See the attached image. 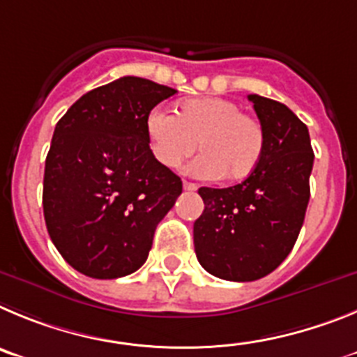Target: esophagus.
<instances>
[{
	"label": "esophagus",
	"mask_w": 357,
	"mask_h": 357,
	"mask_svg": "<svg viewBox=\"0 0 357 357\" xmlns=\"http://www.w3.org/2000/svg\"><path fill=\"white\" fill-rule=\"evenodd\" d=\"M183 188L188 192H194V190H197V185H195V183H190V181H183Z\"/></svg>",
	"instance_id": "esophagus-1"
}]
</instances>
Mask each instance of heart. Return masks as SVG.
Instances as JSON below:
<instances>
[{"label": "heart", "instance_id": "obj_1", "mask_svg": "<svg viewBox=\"0 0 357 357\" xmlns=\"http://www.w3.org/2000/svg\"><path fill=\"white\" fill-rule=\"evenodd\" d=\"M151 153L167 169H176L202 151L190 163L199 178L242 181L259 165L265 151V131L240 105L222 98L188 99L178 105L174 115L155 108L146 119Z\"/></svg>", "mask_w": 357, "mask_h": 357}]
</instances>
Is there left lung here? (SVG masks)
<instances>
[{
  "label": "left lung",
  "instance_id": "left-lung-1",
  "mask_svg": "<svg viewBox=\"0 0 357 357\" xmlns=\"http://www.w3.org/2000/svg\"><path fill=\"white\" fill-rule=\"evenodd\" d=\"M265 131L256 171L227 188L201 186L204 211L194 222L199 263L226 281H256L290 255L310 202L313 149L306 124L282 102L250 94Z\"/></svg>",
  "mask_w": 357,
  "mask_h": 357
}]
</instances>
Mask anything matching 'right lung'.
I'll list each match as a JSON object with an SVG mask.
<instances>
[{
    "instance_id": "right-lung-1",
    "label": "right lung",
    "mask_w": 357,
    "mask_h": 357,
    "mask_svg": "<svg viewBox=\"0 0 357 357\" xmlns=\"http://www.w3.org/2000/svg\"><path fill=\"white\" fill-rule=\"evenodd\" d=\"M174 89L124 76L86 92L54 128L44 169L47 233L82 274L115 279L146 263L183 183L153 156L149 112Z\"/></svg>"
}]
</instances>
